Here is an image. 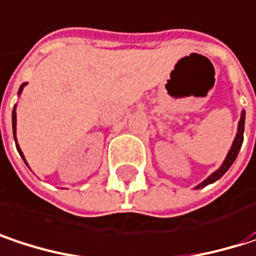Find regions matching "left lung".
Listing matches in <instances>:
<instances>
[{"label":"left lung","instance_id":"1","mask_svg":"<svg viewBox=\"0 0 256 256\" xmlns=\"http://www.w3.org/2000/svg\"><path fill=\"white\" fill-rule=\"evenodd\" d=\"M243 130H244V111H242V117H240V122H238V128H237L236 139H234V142H232V145H231V150L228 151V154H227V157H226L222 166H221L216 172H214L209 178L204 179L200 185H197L196 188H203V186H206V185H209V184L218 180V179L221 178V176L230 169V166L234 163V160H236V157H237V154H238V151H240V148H242V144H243Z\"/></svg>","mask_w":256,"mask_h":256}]
</instances>
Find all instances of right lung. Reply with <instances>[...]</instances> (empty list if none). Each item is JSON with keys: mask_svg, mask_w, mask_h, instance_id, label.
<instances>
[{"mask_svg": "<svg viewBox=\"0 0 256 256\" xmlns=\"http://www.w3.org/2000/svg\"><path fill=\"white\" fill-rule=\"evenodd\" d=\"M26 86V82H24L22 86H20V88H19V94L22 93V90H24V87ZM12 118H13V133H14V142H16V146H18V151H19V154L22 156V158L25 160V157H24V152L20 151V148H19V145H18V140H16V106H14V110H13V114H12ZM26 163V160H25Z\"/></svg>", "mask_w": 256, "mask_h": 256, "instance_id": "right-lung-1", "label": "right lung"}]
</instances>
